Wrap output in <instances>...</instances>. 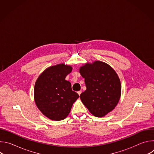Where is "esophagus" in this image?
I'll return each instance as SVG.
<instances>
[{
	"label": "esophagus",
	"mask_w": 154,
	"mask_h": 154,
	"mask_svg": "<svg viewBox=\"0 0 154 154\" xmlns=\"http://www.w3.org/2000/svg\"><path fill=\"white\" fill-rule=\"evenodd\" d=\"M77 93H78V94L80 96V94L82 93V91H81V90H80V91H77Z\"/></svg>",
	"instance_id": "34e87169"
}]
</instances>
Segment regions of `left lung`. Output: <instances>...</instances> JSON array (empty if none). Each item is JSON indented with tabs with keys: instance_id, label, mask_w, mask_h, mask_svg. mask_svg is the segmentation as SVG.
<instances>
[{
	"instance_id": "1",
	"label": "left lung",
	"mask_w": 154,
	"mask_h": 154,
	"mask_svg": "<svg viewBox=\"0 0 154 154\" xmlns=\"http://www.w3.org/2000/svg\"><path fill=\"white\" fill-rule=\"evenodd\" d=\"M80 73L86 87L80 97L90 113L102 117L112 111L121 93V82L115 70L106 63L96 61L83 66Z\"/></svg>"
}]
</instances>
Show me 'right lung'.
<instances>
[{"mask_svg":"<svg viewBox=\"0 0 154 154\" xmlns=\"http://www.w3.org/2000/svg\"><path fill=\"white\" fill-rule=\"evenodd\" d=\"M72 67L64 64L47 68L38 78L34 88L36 106L41 113L54 121H61L69 115L79 94L65 80Z\"/></svg>","mask_w":154,"mask_h":154,"instance_id":"right-lung-1","label":"right lung"}]
</instances>
